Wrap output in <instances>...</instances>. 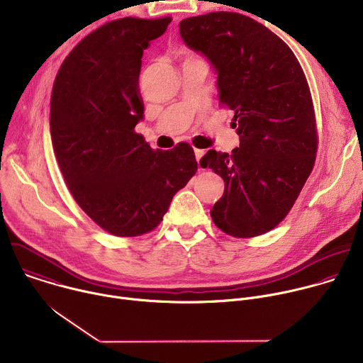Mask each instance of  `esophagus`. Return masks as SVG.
Masks as SVG:
<instances>
[{
  "mask_svg": "<svg viewBox=\"0 0 363 363\" xmlns=\"http://www.w3.org/2000/svg\"><path fill=\"white\" fill-rule=\"evenodd\" d=\"M195 152V160H196V162L199 164V161H201V158L203 157V150L202 149H195L194 150Z\"/></svg>",
  "mask_w": 363,
  "mask_h": 363,
  "instance_id": "obj_1",
  "label": "esophagus"
}]
</instances>
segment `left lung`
<instances>
[{
	"instance_id": "left-lung-1",
	"label": "left lung",
	"mask_w": 363,
	"mask_h": 363,
	"mask_svg": "<svg viewBox=\"0 0 363 363\" xmlns=\"http://www.w3.org/2000/svg\"><path fill=\"white\" fill-rule=\"evenodd\" d=\"M179 34L213 65L220 101L234 112L240 136L231 155L211 149L201 160L225 184L213 221L233 237L262 235L289 214L315 165L316 122L304 73L280 37L242 14L185 18Z\"/></svg>"
}]
</instances>
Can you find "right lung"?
Here are the masks:
<instances>
[{
  "label": "right lung",
  "instance_id": "obj_1",
  "mask_svg": "<svg viewBox=\"0 0 363 363\" xmlns=\"http://www.w3.org/2000/svg\"><path fill=\"white\" fill-rule=\"evenodd\" d=\"M171 20L126 17L94 30L66 57L51 93V142L65 181L80 208L118 237L152 231L198 169L188 143L153 150L135 132L143 50Z\"/></svg>",
  "mask_w": 363,
  "mask_h": 363
}]
</instances>
